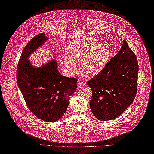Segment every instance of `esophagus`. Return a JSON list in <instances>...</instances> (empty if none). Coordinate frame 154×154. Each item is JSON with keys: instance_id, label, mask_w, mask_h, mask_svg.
I'll use <instances>...</instances> for the list:
<instances>
[{"instance_id": "1", "label": "esophagus", "mask_w": 154, "mask_h": 154, "mask_svg": "<svg viewBox=\"0 0 154 154\" xmlns=\"http://www.w3.org/2000/svg\"><path fill=\"white\" fill-rule=\"evenodd\" d=\"M85 85V83H84V82H83V81H79V82H78V85L79 86V87H82V86H84Z\"/></svg>"}]
</instances>
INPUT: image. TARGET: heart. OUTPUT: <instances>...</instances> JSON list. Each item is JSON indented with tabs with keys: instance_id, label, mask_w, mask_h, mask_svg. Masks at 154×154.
Returning <instances> with one entry per match:
<instances>
[{
	"instance_id": "obj_1",
	"label": "heart",
	"mask_w": 154,
	"mask_h": 154,
	"mask_svg": "<svg viewBox=\"0 0 154 154\" xmlns=\"http://www.w3.org/2000/svg\"><path fill=\"white\" fill-rule=\"evenodd\" d=\"M69 57L64 54L61 57V64L64 70L69 75L76 70L75 61H80L79 66L82 74L87 76H95L106 66L110 55L109 45L100 44L96 38L76 40L68 46Z\"/></svg>"
}]
</instances>
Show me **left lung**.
<instances>
[{"label":"left lung","mask_w":154,"mask_h":154,"mask_svg":"<svg viewBox=\"0 0 154 154\" xmlns=\"http://www.w3.org/2000/svg\"><path fill=\"white\" fill-rule=\"evenodd\" d=\"M138 64L126 41L105 67L88 81L92 95L90 107L100 121L115 119L134 101L137 91Z\"/></svg>","instance_id":"left-lung-1"}]
</instances>
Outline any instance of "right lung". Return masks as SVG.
Listing matches in <instances>:
<instances>
[{
    "label": "right lung",
    "mask_w": 154,
    "mask_h": 154,
    "mask_svg": "<svg viewBox=\"0 0 154 154\" xmlns=\"http://www.w3.org/2000/svg\"><path fill=\"white\" fill-rule=\"evenodd\" d=\"M48 39L44 33H41L27 44L19 59L16 76L30 111L44 121L55 122L65 113L78 80L61 75L54 59L38 68L31 64L28 57Z\"/></svg>",
    "instance_id": "obj_1"
}]
</instances>
